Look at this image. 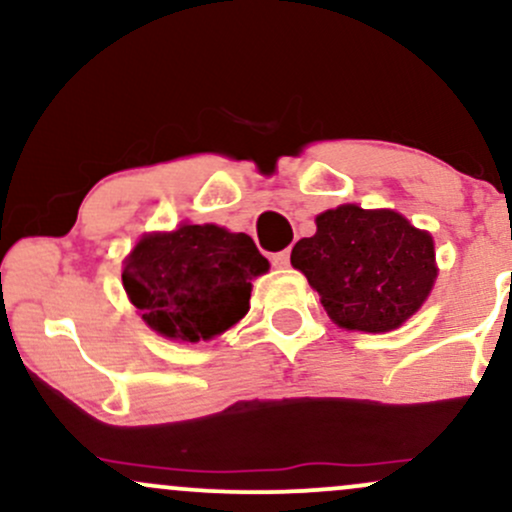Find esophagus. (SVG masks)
Masks as SVG:
<instances>
[{
	"label": "esophagus",
	"mask_w": 512,
	"mask_h": 512,
	"mask_svg": "<svg viewBox=\"0 0 512 512\" xmlns=\"http://www.w3.org/2000/svg\"><path fill=\"white\" fill-rule=\"evenodd\" d=\"M289 262H291V250L289 248L274 252V255H272L274 267H289Z\"/></svg>",
	"instance_id": "obj_1"
}]
</instances>
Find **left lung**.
Listing matches in <instances>:
<instances>
[{
  "mask_svg": "<svg viewBox=\"0 0 512 512\" xmlns=\"http://www.w3.org/2000/svg\"><path fill=\"white\" fill-rule=\"evenodd\" d=\"M315 223V236L293 245L291 264L339 327L390 332L421 308L436 281V252L426 231L397 211L356 204L325 211Z\"/></svg>",
  "mask_w": 512,
  "mask_h": 512,
  "instance_id": "8db88e82",
  "label": "left lung"
}]
</instances>
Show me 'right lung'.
Listing matches in <instances>:
<instances>
[{"mask_svg": "<svg viewBox=\"0 0 512 512\" xmlns=\"http://www.w3.org/2000/svg\"><path fill=\"white\" fill-rule=\"evenodd\" d=\"M267 269L245 233L182 223L173 233L139 240L122 267V284L151 330L199 342L248 313L250 281Z\"/></svg>", "mask_w": 512, "mask_h": 512, "instance_id": "right-lung-1", "label": "right lung"}]
</instances>
